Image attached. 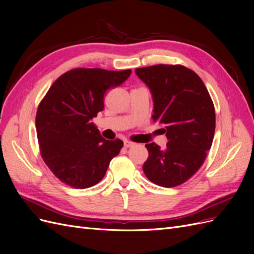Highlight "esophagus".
Wrapping results in <instances>:
<instances>
[{"label":"esophagus","instance_id":"obj_1","mask_svg":"<svg viewBox=\"0 0 254 254\" xmlns=\"http://www.w3.org/2000/svg\"><path fill=\"white\" fill-rule=\"evenodd\" d=\"M134 145V143H132V142H130V141H125L124 142V146L126 148H129V147H131V146H133Z\"/></svg>","mask_w":254,"mask_h":254}]
</instances>
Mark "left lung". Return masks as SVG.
Returning <instances> with one entry per match:
<instances>
[{
  "mask_svg": "<svg viewBox=\"0 0 254 254\" xmlns=\"http://www.w3.org/2000/svg\"><path fill=\"white\" fill-rule=\"evenodd\" d=\"M150 89L153 122L167 137L162 150L146 144L148 158L143 165L146 177L157 186L174 188L184 183L203 164L215 132V109L201 78L190 68L157 64L135 68Z\"/></svg>",
  "mask_w": 254,
  "mask_h": 254,
  "instance_id": "8db88e82",
  "label": "left lung"
}]
</instances>
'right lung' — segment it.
I'll return each mask as SVG.
<instances>
[{"label": "right lung", "instance_id": "add662e5", "mask_svg": "<svg viewBox=\"0 0 254 254\" xmlns=\"http://www.w3.org/2000/svg\"><path fill=\"white\" fill-rule=\"evenodd\" d=\"M130 74L131 70L73 68L56 79L39 104L36 129L41 157L66 186H95L120 153L123 141L104 139L92 119L103 111L106 92Z\"/></svg>", "mask_w": 254, "mask_h": 254}]
</instances>
